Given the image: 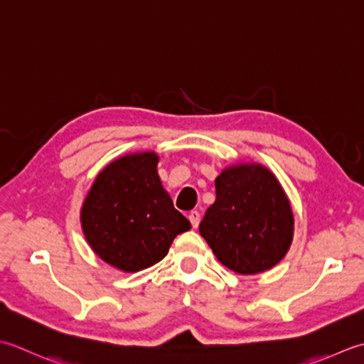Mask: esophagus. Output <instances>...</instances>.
<instances>
[{
  "label": "esophagus",
  "instance_id": "34e87169",
  "mask_svg": "<svg viewBox=\"0 0 364 364\" xmlns=\"http://www.w3.org/2000/svg\"><path fill=\"white\" fill-rule=\"evenodd\" d=\"M188 220H190L191 226L196 229V228L199 226V221H201V215H199L198 210H191V212L188 213Z\"/></svg>",
  "mask_w": 364,
  "mask_h": 364
}]
</instances>
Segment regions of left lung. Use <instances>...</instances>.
I'll return each instance as SVG.
<instances>
[{"label": "left lung", "instance_id": "left-lung-1", "mask_svg": "<svg viewBox=\"0 0 364 364\" xmlns=\"http://www.w3.org/2000/svg\"><path fill=\"white\" fill-rule=\"evenodd\" d=\"M215 203L199 234L228 269L240 275L270 270L294 239V212L283 185L261 163H235L215 179Z\"/></svg>", "mask_w": 364, "mask_h": 364}]
</instances>
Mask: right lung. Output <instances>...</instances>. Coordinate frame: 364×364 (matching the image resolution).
<instances>
[{
	"label": "right lung",
	"mask_w": 364,
	"mask_h": 364,
	"mask_svg": "<svg viewBox=\"0 0 364 364\" xmlns=\"http://www.w3.org/2000/svg\"><path fill=\"white\" fill-rule=\"evenodd\" d=\"M157 165L154 151L122 155L97 174L81 205L87 245L125 273L160 262L176 235L191 228L163 188Z\"/></svg>",
	"instance_id": "add662e5"
}]
</instances>
